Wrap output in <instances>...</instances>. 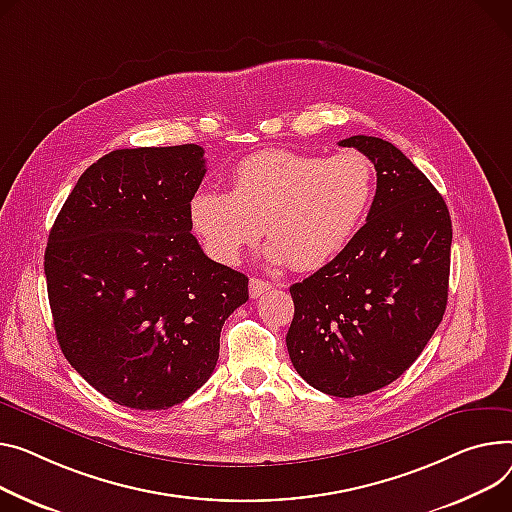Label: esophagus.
I'll use <instances>...</instances> for the list:
<instances>
[{
    "instance_id": "34e87169",
    "label": "esophagus",
    "mask_w": 512,
    "mask_h": 512,
    "mask_svg": "<svg viewBox=\"0 0 512 512\" xmlns=\"http://www.w3.org/2000/svg\"><path fill=\"white\" fill-rule=\"evenodd\" d=\"M267 290H271V284H269V282H265V280H261V278H251V280H249V294H251V298H259V296L265 294Z\"/></svg>"
}]
</instances>
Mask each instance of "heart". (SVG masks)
Returning <instances> with one entry per match:
<instances>
[{
	"label": "heart",
	"mask_w": 512,
	"mask_h": 512,
	"mask_svg": "<svg viewBox=\"0 0 512 512\" xmlns=\"http://www.w3.org/2000/svg\"><path fill=\"white\" fill-rule=\"evenodd\" d=\"M374 164L356 150L335 156L263 150L234 166L232 189H199L189 218L203 247L234 265L263 230L269 257L315 271L342 253L362 228L374 197Z\"/></svg>",
	"instance_id": "obj_1"
}]
</instances>
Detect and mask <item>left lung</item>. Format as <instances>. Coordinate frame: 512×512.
<instances>
[{
  "label": "left lung",
  "instance_id": "1",
  "mask_svg": "<svg viewBox=\"0 0 512 512\" xmlns=\"http://www.w3.org/2000/svg\"><path fill=\"white\" fill-rule=\"evenodd\" d=\"M377 170L366 224L311 278L290 286V360L311 387L356 397L410 368L442 321L453 226L442 195L393 144L352 135L339 142Z\"/></svg>",
  "mask_w": 512,
  "mask_h": 512
}]
</instances>
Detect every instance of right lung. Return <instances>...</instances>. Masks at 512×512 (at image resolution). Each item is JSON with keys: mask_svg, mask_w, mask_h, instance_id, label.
<instances>
[{"mask_svg": "<svg viewBox=\"0 0 512 512\" xmlns=\"http://www.w3.org/2000/svg\"><path fill=\"white\" fill-rule=\"evenodd\" d=\"M203 148L115 150L78 179L49 232L57 342L82 377L133 410H168L206 383L249 278L201 251L189 203Z\"/></svg>", "mask_w": 512, "mask_h": 512, "instance_id": "add662e5", "label": "right lung"}]
</instances>
